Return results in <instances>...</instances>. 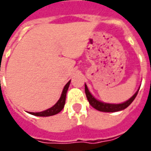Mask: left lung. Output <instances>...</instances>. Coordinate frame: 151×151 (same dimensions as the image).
Returning a JSON list of instances; mask_svg holds the SVG:
<instances>
[{"mask_svg":"<svg viewBox=\"0 0 151 151\" xmlns=\"http://www.w3.org/2000/svg\"><path fill=\"white\" fill-rule=\"evenodd\" d=\"M139 89H140V88L137 89V92L126 102H123L121 104H109V103H104V102H102L100 100H98L97 99H95L92 95V93L89 92L86 84L85 85V91H86V97H87L89 104L99 111L105 112V113H114V112H118V111H122L123 109H127L132 103L133 100L135 99V98L137 97Z\"/></svg>","mask_w":151,"mask_h":151,"instance_id":"8db88e82","label":"left lung"}]
</instances>
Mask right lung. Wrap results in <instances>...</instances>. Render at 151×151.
<instances>
[{"instance_id":"add662e5","label":"right lung","mask_w":151,"mask_h":151,"mask_svg":"<svg viewBox=\"0 0 151 151\" xmlns=\"http://www.w3.org/2000/svg\"><path fill=\"white\" fill-rule=\"evenodd\" d=\"M70 83V81L67 82V84L64 86L61 97L52 108L47 109V110H44L42 112H38V113L29 112V113L32 114V115H34V116H38V117H49V116H52V115H55V114H58V113H60L63 109L64 106H65V97H66V93H67V90H68V88H69Z\"/></svg>"}]
</instances>
